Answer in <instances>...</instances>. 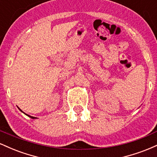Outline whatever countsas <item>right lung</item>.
<instances>
[{"instance_id":"obj_1","label":"right lung","mask_w":157,"mask_h":157,"mask_svg":"<svg viewBox=\"0 0 157 157\" xmlns=\"http://www.w3.org/2000/svg\"><path fill=\"white\" fill-rule=\"evenodd\" d=\"M18 109H19V108H18ZM19 110H20V111H21V112H23V111H21V109H19ZM23 113H24V112H23ZM25 114L27 115V116H28V117H30V118H32V119H36V118H37V117H32V116H30V115H28V114H26V113H25Z\"/></svg>"}]
</instances>
